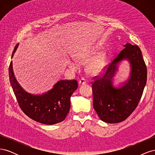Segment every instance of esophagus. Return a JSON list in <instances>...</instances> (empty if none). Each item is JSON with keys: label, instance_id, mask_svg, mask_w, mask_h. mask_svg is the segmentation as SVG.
Returning a JSON list of instances; mask_svg holds the SVG:
<instances>
[{"label": "esophagus", "instance_id": "obj_1", "mask_svg": "<svg viewBox=\"0 0 155 155\" xmlns=\"http://www.w3.org/2000/svg\"><path fill=\"white\" fill-rule=\"evenodd\" d=\"M85 84H86V81H85V79L82 78L81 79H80V80L79 81V86L83 85H85Z\"/></svg>", "mask_w": 155, "mask_h": 155}]
</instances>
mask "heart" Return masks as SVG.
<instances>
[{
	"label": "heart",
	"mask_w": 155,
	"mask_h": 155,
	"mask_svg": "<svg viewBox=\"0 0 155 155\" xmlns=\"http://www.w3.org/2000/svg\"><path fill=\"white\" fill-rule=\"evenodd\" d=\"M96 51L88 47L79 48L75 50L72 54V58L77 63H85V71L87 74L92 76L100 75L105 66V56L104 53H98L94 56ZM68 65L72 69L77 68V64L72 61H68Z\"/></svg>",
	"instance_id": "heart-1"
}]
</instances>
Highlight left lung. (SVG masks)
Here are the masks:
<instances>
[{
  "label": "left lung",
  "mask_w": 155,
  "mask_h": 155,
  "mask_svg": "<svg viewBox=\"0 0 155 155\" xmlns=\"http://www.w3.org/2000/svg\"><path fill=\"white\" fill-rule=\"evenodd\" d=\"M107 68L104 76L92 83L93 107L101 120L116 124L123 121L137 108L147 81V68L137 45L127 43ZM130 64L128 77L115 84L119 64Z\"/></svg>",
  "instance_id": "8db88e82"
}]
</instances>
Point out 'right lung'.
I'll use <instances>...</instances> for the list:
<instances>
[{
  "instance_id": "add662e5",
  "label": "right lung",
  "mask_w": 155,
  "mask_h": 155,
  "mask_svg": "<svg viewBox=\"0 0 155 155\" xmlns=\"http://www.w3.org/2000/svg\"><path fill=\"white\" fill-rule=\"evenodd\" d=\"M18 46V44L14 48L12 59ZM9 77L20 107L30 118L43 124L54 125L66 118L70 109V97L78 88L76 80L59 81L47 92L34 94L26 91L17 81L12 61L9 68Z\"/></svg>"
}]
</instances>
